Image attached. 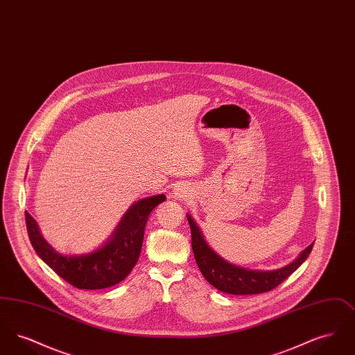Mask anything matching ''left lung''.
<instances>
[{
    "instance_id": "8db88e82",
    "label": "left lung",
    "mask_w": 355,
    "mask_h": 355,
    "mask_svg": "<svg viewBox=\"0 0 355 355\" xmlns=\"http://www.w3.org/2000/svg\"><path fill=\"white\" fill-rule=\"evenodd\" d=\"M187 220L191 230V248L200 270L210 285L227 294L249 295L270 291L281 285L304 263L314 245L311 243L309 248H306L293 263L282 269L271 271L248 270L226 262L220 255L214 253L205 242L201 230L190 216H187Z\"/></svg>"
}]
</instances>
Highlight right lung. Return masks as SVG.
<instances>
[{"label": "right lung", "mask_w": 355, "mask_h": 355, "mask_svg": "<svg viewBox=\"0 0 355 355\" xmlns=\"http://www.w3.org/2000/svg\"><path fill=\"white\" fill-rule=\"evenodd\" d=\"M165 198L164 194H158L135 203L119 222L110 241L97 252L86 255L67 257L57 253L40 234L35 220L28 211H25L26 229L40 258L71 286L85 290L106 288L117 285L133 270L142 249L149 214Z\"/></svg>", "instance_id": "right-lung-1"}]
</instances>
